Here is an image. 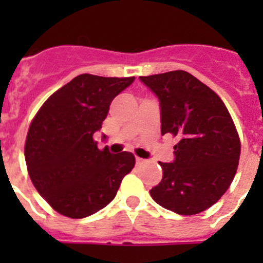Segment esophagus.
I'll return each instance as SVG.
<instances>
[{
  "label": "esophagus",
  "mask_w": 263,
  "mask_h": 263,
  "mask_svg": "<svg viewBox=\"0 0 263 263\" xmlns=\"http://www.w3.org/2000/svg\"><path fill=\"white\" fill-rule=\"evenodd\" d=\"M136 163L138 164V166H139V164H143V163H146V159H142V158L137 157L136 158Z\"/></svg>",
  "instance_id": "esophagus-1"
}]
</instances>
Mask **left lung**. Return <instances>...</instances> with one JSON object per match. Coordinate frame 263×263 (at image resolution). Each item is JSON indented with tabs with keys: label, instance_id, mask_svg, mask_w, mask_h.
Instances as JSON below:
<instances>
[{
	"label": "left lung",
	"instance_id": "1",
	"mask_svg": "<svg viewBox=\"0 0 263 263\" xmlns=\"http://www.w3.org/2000/svg\"><path fill=\"white\" fill-rule=\"evenodd\" d=\"M159 100L160 133L178 137L175 159L159 162L162 182L150 190L155 203L178 215L208 210L236 175L241 143L222 100L185 71L141 76Z\"/></svg>",
	"mask_w": 263,
	"mask_h": 263
}]
</instances>
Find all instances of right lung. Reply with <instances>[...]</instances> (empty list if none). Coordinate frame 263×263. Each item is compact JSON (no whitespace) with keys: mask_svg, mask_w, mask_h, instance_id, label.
<instances>
[{"mask_svg":"<svg viewBox=\"0 0 263 263\" xmlns=\"http://www.w3.org/2000/svg\"><path fill=\"white\" fill-rule=\"evenodd\" d=\"M133 81L79 75L51 95L32 120L25 145L27 171L60 215L84 218L103 210L136 164L132 153L100 150L93 138L113 99Z\"/></svg>","mask_w":263,"mask_h":263,"instance_id":"obj_1","label":"right lung"}]
</instances>
